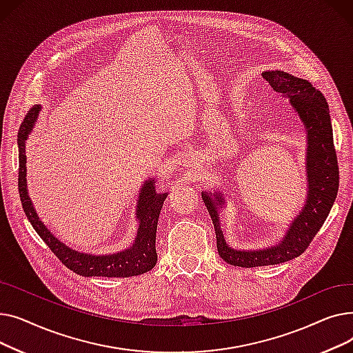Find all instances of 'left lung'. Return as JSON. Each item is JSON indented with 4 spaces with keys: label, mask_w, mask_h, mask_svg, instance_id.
<instances>
[{
    "label": "left lung",
    "mask_w": 353,
    "mask_h": 353,
    "mask_svg": "<svg viewBox=\"0 0 353 353\" xmlns=\"http://www.w3.org/2000/svg\"><path fill=\"white\" fill-rule=\"evenodd\" d=\"M262 76L273 91L289 101L292 111L303 124L307 141L305 165L307 196L302 212L292 220L281 243L259 250H237L226 243L221 232L219 212L225 205L223 196L220 192H201L214 226L217 252L226 263L239 268L277 265L301 256L325 223L339 189L338 157L325 96L307 80L281 70L265 71Z\"/></svg>",
    "instance_id": "left-lung-1"
}]
</instances>
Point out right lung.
I'll return each instance as SVG.
<instances>
[{
    "label": "right lung",
    "instance_id": "right-lung-1",
    "mask_svg": "<svg viewBox=\"0 0 353 353\" xmlns=\"http://www.w3.org/2000/svg\"><path fill=\"white\" fill-rule=\"evenodd\" d=\"M41 105H34L24 119L18 130V192L23 203V209L30 220L34 230L44 240L51 252L60 259L65 268L76 272L80 276H105V277H128L139 276L152 270L157 263L156 253V232L160 210L167 193H157L154 179L144 181L139 193L136 217L139 220L137 236L133 245L125 250L113 254H88L72 250L55 237L37 216L32 203L27 192V157H26V140L39 119Z\"/></svg>",
    "mask_w": 353,
    "mask_h": 353
}]
</instances>
